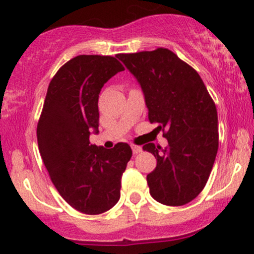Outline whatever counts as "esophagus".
<instances>
[{"mask_svg":"<svg viewBox=\"0 0 254 254\" xmlns=\"http://www.w3.org/2000/svg\"><path fill=\"white\" fill-rule=\"evenodd\" d=\"M131 148H132V152H134L135 155H137V153H140L142 151V148L140 147V146L134 145V143H132V145H131Z\"/></svg>","mask_w":254,"mask_h":254,"instance_id":"esophagus-1","label":"esophagus"}]
</instances>
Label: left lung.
Returning a JSON list of instances; mask_svg holds the SVG:
<instances>
[{"mask_svg": "<svg viewBox=\"0 0 254 254\" xmlns=\"http://www.w3.org/2000/svg\"><path fill=\"white\" fill-rule=\"evenodd\" d=\"M145 94L148 120L162 130L168 146L146 143L157 160L147 175L150 194L158 203L181 206L200 194L219 148L216 106L199 73L173 51L118 54Z\"/></svg>", "mask_w": 254, "mask_h": 254, "instance_id": "1", "label": "left lung"}]
</instances>
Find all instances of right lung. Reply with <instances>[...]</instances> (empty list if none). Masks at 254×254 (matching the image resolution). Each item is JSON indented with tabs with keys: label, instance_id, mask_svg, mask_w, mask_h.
Masks as SVG:
<instances>
[{
	"label": "right lung",
	"instance_id": "obj_1",
	"mask_svg": "<svg viewBox=\"0 0 254 254\" xmlns=\"http://www.w3.org/2000/svg\"><path fill=\"white\" fill-rule=\"evenodd\" d=\"M124 66L113 56L78 55L59 68L48 87L37 127L39 152L64 200L79 212L108 211L120 198V181L132 155L118 142L92 145L98 132L102 87Z\"/></svg>",
	"mask_w": 254,
	"mask_h": 254
}]
</instances>
